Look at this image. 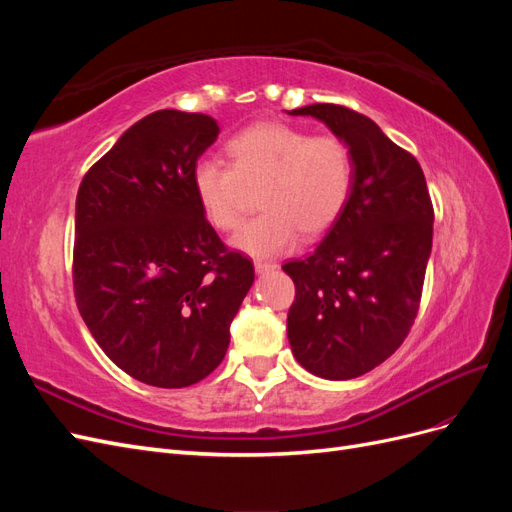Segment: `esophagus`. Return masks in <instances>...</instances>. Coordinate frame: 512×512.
Returning <instances> with one entry per match:
<instances>
[{"instance_id":"obj_1","label":"esophagus","mask_w":512,"mask_h":512,"mask_svg":"<svg viewBox=\"0 0 512 512\" xmlns=\"http://www.w3.org/2000/svg\"><path fill=\"white\" fill-rule=\"evenodd\" d=\"M254 267H256V273H260V275L271 273V271H275V269H277L275 262H265V260H256V262H254Z\"/></svg>"}]
</instances>
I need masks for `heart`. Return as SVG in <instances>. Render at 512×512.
<instances>
[{
  "label": "heart",
  "mask_w": 512,
  "mask_h": 512,
  "mask_svg": "<svg viewBox=\"0 0 512 512\" xmlns=\"http://www.w3.org/2000/svg\"><path fill=\"white\" fill-rule=\"evenodd\" d=\"M228 160H200L192 185L205 218L218 230H235L247 188H260L265 209L232 239L250 256H277L299 232L316 237L344 213L354 190V158L339 136H312L277 121H262L230 138Z\"/></svg>",
  "instance_id": "obj_1"
}]
</instances>
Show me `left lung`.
Listing matches in <instances>:
<instances>
[{
  "label": "left lung",
  "instance_id": "1",
  "mask_svg": "<svg viewBox=\"0 0 512 512\" xmlns=\"http://www.w3.org/2000/svg\"><path fill=\"white\" fill-rule=\"evenodd\" d=\"M288 113L327 123L354 158L344 213L312 254L282 267L294 282L288 342L309 374L359 378L404 344L418 314L433 237L427 181L410 151L348 106Z\"/></svg>",
  "mask_w": 512,
  "mask_h": 512
}]
</instances>
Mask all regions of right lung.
I'll return each mask as SVG.
<instances>
[{"mask_svg":"<svg viewBox=\"0 0 512 512\" xmlns=\"http://www.w3.org/2000/svg\"><path fill=\"white\" fill-rule=\"evenodd\" d=\"M218 134L209 115L151 113L76 194V307L108 359L160 389L192 386L222 363L254 284L252 260L222 243L192 185Z\"/></svg>","mask_w":512,"mask_h":512,"instance_id":"right-lung-1","label":"right lung"}]
</instances>
